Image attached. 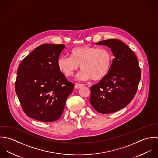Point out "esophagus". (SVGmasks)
Instances as JSON below:
<instances>
[{
  "label": "esophagus",
  "mask_w": 158,
  "mask_h": 158,
  "mask_svg": "<svg viewBox=\"0 0 158 158\" xmlns=\"http://www.w3.org/2000/svg\"><path fill=\"white\" fill-rule=\"evenodd\" d=\"M84 86V84H75V86H74V87L76 88V89H80V88H81V87H82Z\"/></svg>",
  "instance_id": "34e87169"
}]
</instances>
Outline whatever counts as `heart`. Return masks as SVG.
<instances>
[{
    "instance_id": "1",
    "label": "heart",
    "mask_w": 158,
    "mask_h": 158,
    "mask_svg": "<svg viewBox=\"0 0 158 158\" xmlns=\"http://www.w3.org/2000/svg\"><path fill=\"white\" fill-rule=\"evenodd\" d=\"M69 57L61 56L57 60L59 69L66 77L72 76L79 65L82 69L78 74L81 80L92 78L98 81L104 78L109 72L112 63L111 52L107 48L83 46L72 49Z\"/></svg>"
}]
</instances>
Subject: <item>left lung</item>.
Masks as SVG:
<instances>
[{
  "instance_id": "8db88e82",
  "label": "left lung",
  "mask_w": 158,
  "mask_h": 158,
  "mask_svg": "<svg viewBox=\"0 0 158 158\" xmlns=\"http://www.w3.org/2000/svg\"><path fill=\"white\" fill-rule=\"evenodd\" d=\"M96 44L109 47L114 59L108 74L91 87L90 102L99 113H113L134 98L141 77L140 68L135 54L121 40H106Z\"/></svg>"
}]
</instances>
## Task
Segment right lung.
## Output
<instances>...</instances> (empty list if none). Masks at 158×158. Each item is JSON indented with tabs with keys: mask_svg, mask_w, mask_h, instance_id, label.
I'll return each instance as SVG.
<instances>
[{
	"mask_svg": "<svg viewBox=\"0 0 158 158\" xmlns=\"http://www.w3.org/2000/svg\"><path fill=\"white\" fill-rule=\"evenodd\" d=\"M64 44L36 48L20 63L15 91L25 114L43 122L57 120L74 85L59 69L57 60Z\"/></svg>",
	"mask_w": 158,
	"mask_h": 158,
	"instance_id": "add662e5",
	"label": "right lung"
}]
</instances>
